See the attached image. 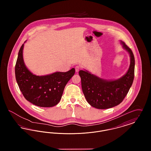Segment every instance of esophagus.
<instances>
[{"instance_id":"obj_1","label":"esophagus","mask_w":151,"mask_h":151,"mask_svg":"<svg viewBox=\"0 0 151 151\" xmlns=\"http://www.w3.org/2000/svg\"><path fill=\"white\" fill-rule=\"evenodd\" d=\"M75 71H76V72H79V70H80V67L79 66V65H76V67H75Z\"/></svg>"}]
</instances>
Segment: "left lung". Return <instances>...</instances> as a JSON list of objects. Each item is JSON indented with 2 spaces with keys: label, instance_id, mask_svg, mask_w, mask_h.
Segmentation results:
<instances>
[{
  "label": "left lung",
  "instance_id": "left-lung-1",
  "mask_svg": "<svg viewBox=\"0 0 151 151\" xmlns=\"http://www.w3.org/2000/svg\"><path fill=\"white\" fill-rule=\"evenodd\" d=\"M123 47L130 57L129 68L119 79L107 80L85 70L79 73L83 92L87 102L94 108L106 109L113 108L122 102L132 84L134 78L135 58L132 50L121 41Z\"/></svg>",
  "mask_w": 151,
  "mask_h": 151
}]
</instances>
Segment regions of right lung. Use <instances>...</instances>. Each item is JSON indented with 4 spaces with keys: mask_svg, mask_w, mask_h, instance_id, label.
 <instances>
[{
    "mask_svg": "<svg viewBox=\"0 0 151 151\" xmlns=\"http://www.w3.org/2000/svg\"><path fill=\"white\" fill-rule=\"evenodd\" d=\"M23 48L24 43L19 51L15 65V76L24 97L27 100L40 107L49 108L57 105L62 98L65 85L75 74V68L67 72H56L45 76H37L30 72L25 65Z\"/></svg>",
    "mask_w": 151,
    "mask_h": 151,
    "instance_id": "add662e5",
    "label": "right lung"
}]
</instances>
